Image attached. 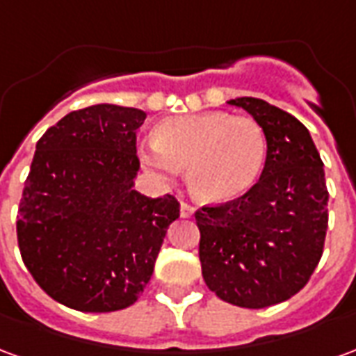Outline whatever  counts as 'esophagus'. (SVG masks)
I'll list each match as a JSON object with an SVG mask.
<instances>
[{
  "instance_id": "esophagus-1",
  "label": "esophagus",
  "mask_w": 356,
  "mask_h": 356,
  "mask_svg": "<svg viewBox=\"0 0 356 356\" xmlns=\"http://www.w3.org/2000/svg\"><path fill=\"white\" fill-rule=\"evenodd\" d=\"M196 208H194L193 204H188V202H183L181 204V217H193Z\"/></svg>"
}]
</instances>
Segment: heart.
<instances>
[{"mask_svg": "<svg viewBox=\"0 0 356 356\" xmlns=\"http://www.w3.org/2000/svg\"><path fill=\"white\" fill-rule=\"evenodd\" d=\"M267 156L261 125L229 112H200L163 120L140 160L163 179L186 168L188 186L206 202H229L254 185Z\"/></svg>", "mask_w": 356, "mask_h": 356, "instance_id": "1", "label": "heart"}]
</instances>
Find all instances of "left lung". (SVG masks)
Here are the masks:
<instances>
[{"instance_id":"left-lung-1","label":"left lung","mask_w":356,"mask_h":356,"mask_svg":"<svg viewBox=\"0 0 356 356\" xmlns=\"http://www.w3.org/2000/svg\"><path fill=\"white\" fill-rule=\"evenodd\" d=\"M229 104L261 125L267 160L246 194L194 213L202 275L227 303L265 309L296 296L321 261L328 231L324 163L298 118L254 97Z\"/></svg>"}]
</instances>
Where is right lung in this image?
I'll return each instance as SVG.
<instances>
[{"mask_svg": "<svg viewBox=\"0 0 356 356\" xmlns=\"http://www.w3.org/2000/svg\"><path fill=\"white\" fill-rule=\"evenodd\" d=\"M139 108L74 110L35 145L17 216L22 261L49 298L83 313L133 305L147 288L175 196L133 188Z\"/></svg>", "mask_w": 356, "mask_h": 356, "instance_id": "1", "label": "right lung"}]
</instances>
